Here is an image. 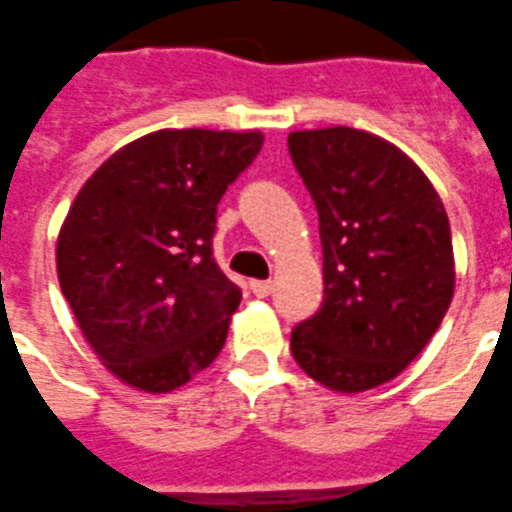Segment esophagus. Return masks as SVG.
Instances as JSON below:
<instances>
[{"label": "esophagus", "mask_w": 512, "mask_h": 512, "mask_svg": "<svg viewBox=\"0 0 512 512\" xmlns=\"http://www.w3.org/2000/svg\"><path fill=\"white\" fill-rule=\"evenodd\" d=\"M251 292L256 294V297H270L272 281H251Z\"/></svg>", "instance_id": "34e87169"}]
</instances>
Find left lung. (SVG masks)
Listing matches in <instances>:
<instances>
[{"label":"left lung","instance_id":"left-lung-1","mask_svg":"<svg viewBox=\"0 0 512 512\" xmlns=\"http://www.w3.org/2000/svg\"><path fill=\"white\" fill-rule=\"evenodd\" d=\"M319 212L322 308L292 330V357L338 393L390 382L423 352L453 300L442 199L390 141L354 128L289 133Z\"/></svg>","mask_w":512,"mask_h":512}]
</instances>
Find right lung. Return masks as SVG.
<instances>
[{"label":"right lung","instance_id":"obj_1","mask_svg":"<svg viewBox=\"0 0 512 512\" xmlns=\"http://www.w3.org/2000/svg\"><path fill=\"white\" fill-rule=\"evenodd\" d=\"M261 141L256 130H158L78 190L59 231V286L122 382L169 393L223 349L242 292L212 259L215 220Z\"/></svg>","mask_w":512,"mask_h":512}]
</instances>
